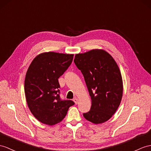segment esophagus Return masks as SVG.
I'll use <instances>...</instances> for the list:
<instances>
[{
	"label": "esophagus",
	"mask_w": 151,
	"mask_h": 151,
	"mask_svg": "<svg viewBox=\"0 0 151 151\" xmlns=\"http://www.w3.org/2000/svg\"><path fill=\"white\" fill-rule=\"evenodd\" d=\"M73 101H74V102H75V104H78V99H77V98L73 99Z\"/></svg>",
	"instance_id": "1"
}]
</instances>
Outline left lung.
I'll return each instance as SVG.
<instances>
[{"label":"left lung","instance_id":"8db88e82","mask_svg":"<svg viewBox=\"0 0 151 151\" xmlns=\"http://www.w3.org/2000/svg\"><path fill=\"white\" fill-rule=\"evenodd\" d=\"M73 61L83 73L91 99L90 110L83 113L84 117L96 124L106 122L122 97V78L116 61L101 49L76 54Z\"/></svg>","mask_w":151,"mask_h":151}]
</instances>
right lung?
Masks as SVG:
<instances>
[{"label":"right lung","mask_w":151,"mask_h":151,"mask_svg":"<svg viewBox=\"0 0 151 151\" xmlns=\"http://www.w3.org/2000/svg\"><path fill=\"white\" fill-rule=\"evenodd\" d=\"M73 54L54 52L38 55L31 62L25 78L28 107L40 122L52 126L63 120L71 100H61L58 79L71 65Z\"/></svg>","instance_id":"right-lung-1"}]
</instances>
